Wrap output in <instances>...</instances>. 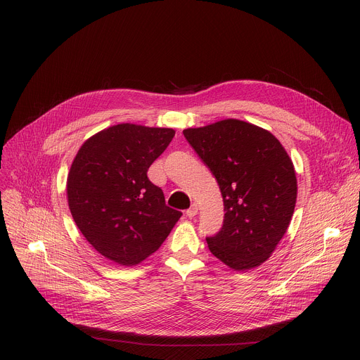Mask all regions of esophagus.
<instances>
[{
	"instance_id": "esophagus-1",
	"label": "esophagus",
	"mask_w": 360,
	"mask_h": 360,
	"mask_svg": "<svg viewBox=\"0 0 360 360\" xmlns=\"http://www.w3.org/2000/svg\"><path fill=\"white\" fill-rule=\"evenodd\" d=\"M196 214H198V205L193 203L192 207L186 211V217H188V218H193Z\"/></svg>"
}]
</instances>
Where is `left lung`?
<instances>
[{"instance_id": "1", "label": "left lung", "mask_w": 360, "mask_h": 360, "mask_svg": "<svg viewBox=\"0 0 360 360\" xmlns=\"http://www.w3.org/2000/svg\"><path fill=\"white\" fill-rule=\"evenodd\" d=\"M217 178L225 207L221 231L207 238L214 256L233 271L271 258L290 224L297 181L282 143L266 129L239 120L184 129Z\"/></svg>"}]
</instances>
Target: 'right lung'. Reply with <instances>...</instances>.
<instances>
[{
    "mask_svg": "<svg viewBox=\"0 0 360 360\" xmlns=\"http://www.w3.org/2000/svg\"><path fill=\"white\" fill-rule=\"evenodd\" d=\"M174 135L171 128L118 124L88 138L72 161L71 215L92 248L121 266L158 250L182 215L146 175Z\"/></svg>",
    "mask_w": 360,
    "mask_h": 360,
    "instance_id": "obj_1",
    "label": "right lung"
}]
</instances>
